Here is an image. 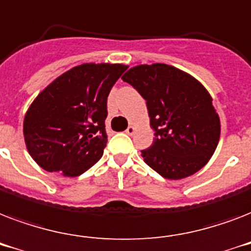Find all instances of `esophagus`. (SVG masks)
Returning <instances> with one entry per match:
<instances>
[{
    "mask_svg": "<svg viewBox=\"0 0 251 251\" xmlns=\"http://www.w3.org/2000/svg\"><path fill=\"white\" fill-rule=\"evenodd\" d=\"M125 131H126V134H129V135H133L134 131H135V129H134L133 126H129V127H127V129H126Z\"/></svg>",
    "mask_w": 251,
    "mask_h": 251,
    "instance_id": "esophagus-1",
    "label": "esophagus"
}]
</instances>
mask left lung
Instances as JSON below:
<instances>
[{
    "mask_svg": "<svg viewBox=\"0 0 251 251\" xmlns=\"http://www.w3.org/2000/svg\"><path fill=\"white\" fill-rule=\"evenodd\" d=\"M122 79L147 102L155 139L143 160L164 178L194 175L207 164L220 137L212 98L198 80L171 65L131 68Z\"/></svg>",
    "mask_w": 251,
    "mask_h": 251,
    "instance_id": "8db88e82",
    "label": "left lung"
}]
</instances>
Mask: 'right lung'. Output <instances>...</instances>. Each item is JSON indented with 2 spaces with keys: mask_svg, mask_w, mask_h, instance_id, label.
<instances>
[{
  "mask_svg": "<svg viewBox=\"0 0 251 251\" xmlns=\"http://www.w3.org/2000/svg\"><path fill=\"white\" fill-rule=\"evenodd\" d=\"M125 65L83 64L53 80L25 117L27 150L43 169L75 177L102 156L106 100Z\"/></svg>",
  "mask_w": 251,
  "mask_h": 251,
  "instance_id": "1",
  "label": "right lung"
}]
</instances>
